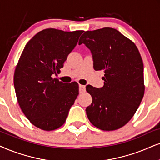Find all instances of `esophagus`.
<instances>
[{
	"label": "esophagus",
	"instance_id": "1",
	"mask_svg": "<svg viewBox=\"0 0 160 160\" xmlns=\"http://www.w3.org/2000/svg\"><path fill=\"white\" fill-rule=\"evenodd\" d=\"M79 92H80V94H82L86 92V86H83V85H80L79 86Z\"/></svg>",
	"mask_w": 160,
	"mask_h": 160
}]
</instances>
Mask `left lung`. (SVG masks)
<instances>
[{"mask_svg": "<svg viewBox=\"0 0 160 160\" xmlns=\"http://www.w3.org/2000/svg\"><path fill=\"white\" fill-rule=\"evenodd\" d=\"M79 44L91 50L94 70H103L104 86L90 85L86 91L92 102L86 114L93 125L114 131L127 124L140 105L145 93L143 62L132 40L118 30L105 27L86 31Z\"/></svg>", "mask_w": 160, "mask_h": 160, "instance_id": "obj_1", "label": "left lung"}]
</instances>
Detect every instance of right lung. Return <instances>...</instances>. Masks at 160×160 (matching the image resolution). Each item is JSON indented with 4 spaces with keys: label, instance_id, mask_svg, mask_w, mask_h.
Listing matches in <instances>:
<instances>
[{
    "label": "right lung",
    "instance_id": "obj_1",
    "mask_svg": "<svg viewBox=\"0 0 160 160\" xmlns=\"http://www.w3.org/2000/svg\"><path fill=\"white\" fill-rule=\"evenodd\" d=\"M82 32L43 29L22 52L14 74L16 97L26 118L38 128L62 126L79 94L78 82L66 85L52 76L60 73Z\"/></svg>",
    "mask_w": 160,
    "mask_h": 160
}]
</instances>
